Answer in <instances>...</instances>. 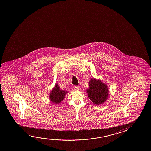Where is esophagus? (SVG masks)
Returning a JSON list of instances; mask_svg holds the SVG:
<instances>
[{
  "mask_svg": "<svg viewBox=\"0 0 151 151\" xmlns=\"http://www.w3.org/2000/svg\"><path fill=\"white\" fill-rule=\"evenodd\" d=\"M74 89L75 90H76V91H78V90H79V86H74Z\"/></svg>",
  "mask_w": 151,
  "mask_h": 151,
  "instance_id": "1",
  "label": "esophagus"
}]
</instances>
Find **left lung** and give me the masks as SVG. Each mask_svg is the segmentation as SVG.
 I'll list each match as a JSON object with an SVG mask.
<instances>
[{"label": "left lung", "instance_id": "1", "mask_svg": "<svg viewBox=\"0 0 151 151\" xmlns=\"http://www.w3.org/2000/svg\"><path fill=\"white\" fill-rule=\"evenodd\" d=\"M89 87L86 92L88 97L94 104L99 105L105 102L108 98L109 91L107 85L99 79L91 78L89 82Z\"/></svg>", "mask_w": 151, "mask_h": 151}]
</instances>
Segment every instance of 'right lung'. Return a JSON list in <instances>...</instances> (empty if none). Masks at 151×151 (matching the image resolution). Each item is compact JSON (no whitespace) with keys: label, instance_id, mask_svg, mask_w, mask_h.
Listing matches in <instances>:
<instances>
[{"label":"right lung","instance_id":"obj_1","mask_svg":"<svg viewBox=\"0 0 151 151\" xmlns=\"http://www.w3.org/2000/svg\"><path fill=\"white\" fill-rule=\"evenodd\" d=\"M67 93H68L67 91L60 89L58 84H55V87L53 88L50 93L49 97L52 102L58 104L64 99Z\"/></svg>","mask_w":151,"mask_h":151}]
</instances>
